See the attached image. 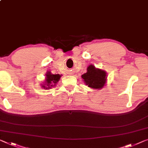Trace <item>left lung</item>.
<instances>
[{
    "label": "left lung",
    "instance_id": "left-lung-1",
    "mask_svg": "<svg viewBox=\"0 0 148 148\" xmlns=\"http://www.w3.org/2000/svg\"><path fill=\"white\" fill-rule=\"evenodd\" d=\"M106 72L96 68L94 65H89L87 72L82 75L85 84L92 89H102L106 82Z\"/></svg>",
    "mask_w": 148,
    "mask_h": 148
}]
</instances>
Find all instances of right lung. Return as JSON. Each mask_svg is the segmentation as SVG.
Listing matches in <instances>:
<instances>
[{
    "instance_id": "1",
    "label": "right lung",
    "mask_w": 148,
    "mask_h": 148,
    "mask_svg": "<svg viewBox=\"0 0 148 148\" xmlns=\"http://www.w3.org/2000/svg\"><path fill=\"white\" fill-rule=\"evenodd\" d=\"M62 75H60L58 74H51L50 72H47L46 74V79L45 84H43V85H42L44 89H49L51 88V87L54 86L56 85V84L59 81Z\"/></svg>"
}]
</instances>
